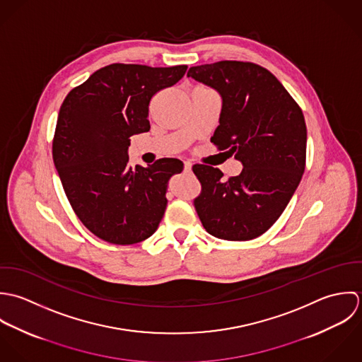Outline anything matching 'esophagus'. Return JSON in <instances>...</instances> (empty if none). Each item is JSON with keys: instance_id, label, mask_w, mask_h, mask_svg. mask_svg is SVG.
I'll return each instance as SVG.
<instances>
[{"instance_id": "esophagus-1", "label": "esophagus", "mask_w": 362, "mask_h": 362, "mask_svg": "<svg viewBox=\"0 0 362 362\" xmlns=\"http://www.w3.org/2000/svg\"><path fill=\"white\" fill-rule=\"evenodd\" d=\"M183 168H185V172H192V163L189 160H185Z\"/></svg>"}]
</instances>
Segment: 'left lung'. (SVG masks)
<instances>
[{"instance_id": "1", "label": "left lung", "mask_w": 362, "mask_h": 362, "mask_svg": "<svg viewBox=\"0 0 362 362\" xmlns=\"http://www.w3.org/2000/svg\"><path fill=\"white\" fill-rule=\"evenodd\" d=\"M187 76L222 96L211 143L235 153L240 175L223 179L209 165H194L202 183L194 209L209 233L225 240L263 235L286 210L306 163V124L299 105L264 67L218 62L190 67Z\"/></svg>"}]
</instances>
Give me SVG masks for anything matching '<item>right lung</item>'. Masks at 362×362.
<instances>
[{
  "mask_svg": "<svg viewBox=\"0 0 362 362\" xmlns=\"http://www.w3.org/2000/svg\"><path fill=\"white\" fill-rule=\"evenodd\" d=\"M187 66L115 63L92 74L66 96L53 137V160L79 221L113 245L149 238L166 209V187L182 160L129 165L130 137L149 130V102L175 85Z\"/></svg>",
  "mask_w": 362,
  "mask_h": 362,
  "instance_id": "1",
  "label": "right lung"
}]
</instances>
